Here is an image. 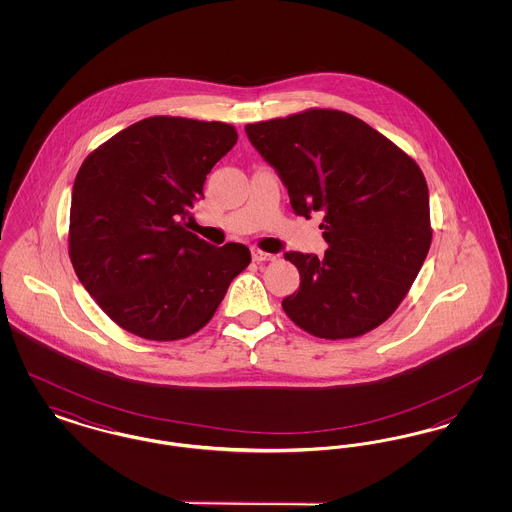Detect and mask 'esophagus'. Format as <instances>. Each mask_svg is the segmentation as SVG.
<instances>
[{
	"label": "esophagus",
	"mask_w": 512,
	"mask_h": 512,
	"mask_svg": "<svg viewBox=\"0 0 512 512\" xmlns=\"http://www.w3.org/2000/svg\"><path fill=\"white\" fill-rule=\"evenodd\" d=\"M251 257H253L255 263H263V261H272L274 259L270 253H265L261 249H251Z\"/></svg>",
	"instance_id": "34e87169"
}]
</instances>
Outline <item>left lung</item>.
<instances>
[{"instance_id":"obj_1","label":"left lung","mask_w":512,"mask_h":512,"mask_svg":"<svg viewBox=\"0 0 512 512\" xmlns=\"http://www.w3.org/2000/svg\"><path fill=\"white\" fill-rule=\"evenodd\" d=\"M245 134L288 188L295 215H322L324 255L288 251L299 290L282 307L305 332L357 338L411 290L432 244L430 197L413 159L366 122L309 109Z\"/></svg>"}]
</instances>
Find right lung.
<instances>
[{
    "label": "right lung",
    "mask_w": 512,
    "mask_h": 512,
    "mask_svg": "<svg viewBox=\"0 0 512 512\" xmlns=\"http://www.w3.org/2000/svg\"><path fill=\"white\" fill-rule=\"evenodd\" d=\"M238 132L224 122L149 117L86 157L71 199L69 255L103 313L130 334L182 340L217 311L251 253L186 230L207 174Z\"/></svg>",
    "instance_id": "right-lung-1"
}]
</instances>
